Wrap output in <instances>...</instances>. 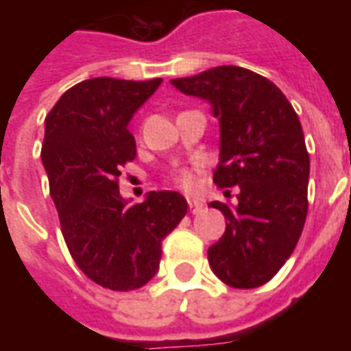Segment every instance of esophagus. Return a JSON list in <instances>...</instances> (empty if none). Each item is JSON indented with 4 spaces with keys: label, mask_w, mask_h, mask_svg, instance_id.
<instances>
[{
    "label": "esophagus",
    "mask_w": 351,
    "mask_h": 351,
    "mask_svg": "<svg viewBox=\"0 0 351 351\" xmlns=\"http://www.w3.org/2000/svg\"><path fill=\"white\" fill-rule=\"evenodd\" d=\"M188 208H190L191 214H199L203 210V203H199V201H188Z\"/></svg>",
    "instance_id": "1"
}]
</instances>
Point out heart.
Listing matches in <instances>:
<instances>
[{
	"mask_svg": "<svg viewBox=\"0 0 351 351\" xmlns=\"http://www.w3.org/2000/svg\"><path fill=\"white\" fill-rule=\"evenodd\" d=\"M171 182L178 186V188H182V190H191L193 186H195V178H193V173H191L190 169L180 167L173 171V175H171Z\"/></svg>",
	"mask_w": 351,
	"mask_h": 351,
	"instance_id": "b5f03b06",
	"label": "heart"
}]
</instances>
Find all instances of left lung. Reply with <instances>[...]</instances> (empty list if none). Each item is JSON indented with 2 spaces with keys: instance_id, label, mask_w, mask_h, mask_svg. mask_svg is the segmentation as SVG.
I'll return each instance as SVG.
<instances>
[{
  "instance_id": "left-lung-1",
  "label": "left lung",
  "mask_w": 351,
  "mask_h": 351,
  "mask_svg": "<svg viewBox=\"0 0 351 351\" xmlns=\"http://www.w3.org/2000/svg\"><path fill=\"white\" fill-rule=\"evenodd\" d=\"M171 84L213 105L220 120L214 184L239 188L235 208L208 205L226 216V233L208 248L210 269L231 287L263 286L293 254L308 213L310 158L299 116L271 80L237 65Z\"/></svg>"
}]
</instances>
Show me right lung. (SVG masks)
Here are the masks:
<instances>
[{
	"instance_id": "right-lung-1",
	"label": "right lung",
	"mask_w": 351,
	"mask_h": 351,
	"mask_svg": "<svg viewBox=\"0 0 351 351\" xmlns=\"http://www.w3.org/2000/svg\"><path fill=\"white\" fill-rule=\"evenodd\" d=\"M160 84L161 79L82 80L45 120L41 158L65 244L80 271L112 291L152 280L163 239L188 213L178 191H150L135 205L120 195V169L137 156L128 123Z\"/></svg>"
}]
</instances>
